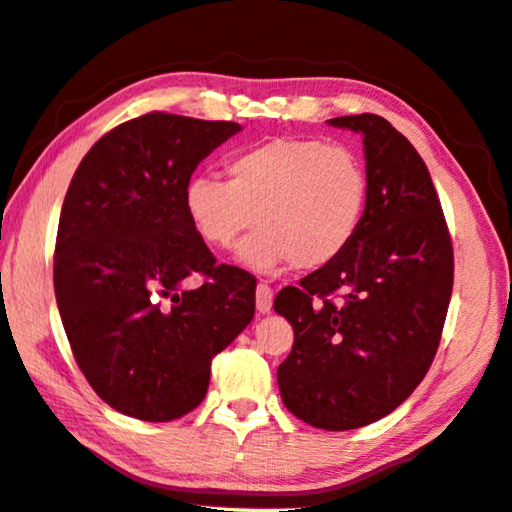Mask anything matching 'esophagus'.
<instances>
[{"label": "esophagus", "instance_id": "34e87169", "mask_svg": "<svg viewBox=\"0 0 512 512\" xmlns=\"http://www.w3.org/2000/svg\"><path fill=\"white\" fill-rule=\"evenodd\" d=\"M255 305L259 314H268V311L273 309V291L268 284L259 282L257 284V291H255Z\"/></svg>", "mask_w": 512, "mask_h": 512}]
</instances>
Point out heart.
Masks as SVG:
<instances>
[{
  "label": "heart",
  "mask_w": 512,
  "mask_h": 512,
  "mask_svg": "<svg viewBox=\"0 0 512 512\" xmlns=\"http://www.w3.org/2000/svg\"><path fill=\"white\" fill-rule=\"evenodd\" d=\"M230 180L198 173L183 201L207 246L230 248L257 223L237 250L255 273L289 264L316 271L352 246L368 205V176L345 146L309 137H277L232 155Z\"/></svg>",
  "instance_id": "1"
}]
</instances>
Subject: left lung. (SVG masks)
Segmentation results:
<instances>
[{"label": "left lung", "instance_id": "left-lung-1", "mask_svg": "<svg viewBox=\"0 0 512 512\" xmlns=\"http://www.w3.org/2000/svg\"><path fill=\"white\" fill-rule=\"evenodd\" d=\"M363 137L368 205L345 253L277 293L293 327L277 368L287 409L348 431L393 413L436 357L454 284L447 223L427 164L384 117L327 119Z\"/></svg>", "mask_w": 512, "mask_h": 512}]
</instances>
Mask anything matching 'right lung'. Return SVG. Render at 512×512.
Wrapping results in <instances>:
<instances>
[{
	"instance_id": "add662e5",
	"label": "right lung",
	"mask_w": 512,
	"mask_h": 512,
	"mask_svg": "<svg viewBox=\"0 0 512 512\" xmlns=\"http://www.w3.org/2000/svg\"><path fill=\"white\" fill-rule=\"evenodd\" d=\"M239 131L235 121L149 112L103 135L69 183L58 311L94 393L131 418L169 422L196 409L212 359L255 316V277L216 266L183 201L198 164ZM192 272L208 280L185 290Z\"/></svg>"
}]
</instances>
